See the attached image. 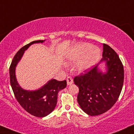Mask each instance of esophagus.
Masks as SVG:
<instances>
[{"label":"esophagus","instance_id":"esophagus-1","mask_svg":"<svg viewBox=\"0 0 134 134\" xmlns=\"http://www.w3.org/2000/svg\"><path fill=\"white\" fill-rule=\"evenodd\" d=\"M66 81L68 85H71V84H72V82H73V80H72V77L68 76L66 78Z\"/></svg>","mask_w":134,"mask_h":134}]
</instances>
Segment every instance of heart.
<instances>
[{
	"label": "heart",
	"instance_id": "b5f03b06",
	"mask_svg": "<svg viewBox=\"0 0 134 134\" xmlns=\"http://www.w3.org/2000/svg\"><path fill=\"white\" fill-rule=\"evenodd\" d=\"M100 58L99 49L87 43L76 44L66 54V58L70 62L78 60L76 68L80 72H84L91 68L99 62Z\"/></svg>",
	"mask_w": 134,
	"mask_h": 134
}]
</instances>
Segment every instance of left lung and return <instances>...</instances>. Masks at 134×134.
<instances>
[{
    "instance_id": "1",
    "label": "left lung",
    "mask_w": 134,
    "mask_h": 134,
    "mask_svg": "<svg viewBox=\"0 0 134 134\" xmlns=\"http://www.w3.org/2000/svg\"><path fill=\"white\" fill-rule=\"evenodd\" d=\"M107 71L103 73L97 66L74 78L79 87L77 102L85 113L99 115L109 110L118 100L122 89L124 71L123 64L116 52L103 44L102 58Z\"/></svg>"
}]
</instances>
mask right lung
Masks as SVG:
<instances>
[{"label":"right lung","mask_w":134,"mask_h":134,"mask_svg":"<svg viewBox=\"0 0 134 134\" xmlns=\"http://www.w3.org/2000/svg\"><path fill=\"white\" fill-rule=\"evenodd\" d=\"M44 40H37L26 44L14 56L9 69L10 81L15 97L20 105L26 111L34 116L43 118L50 114L57 104L58 93L66 87V81L49 80L43 86L35 91H27L20 86L15 76V67L24 52L31 44L43 43Z\"/></svg>","instance_id":"right-lung-1"}]
</instances>
